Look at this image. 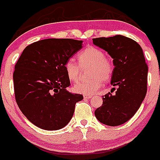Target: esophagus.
<instances>
[{
    "label": "esophagus",
    "mask_w": 160,
    "mask_h": 160,
    "mask_svg": "<svg viewBox=\"0 0 160 160\" xmlns=\"http://www.w3.org/2000/svg\"><path fill=\"white\" fill-rule=\"evenodd\" d=\"M92 97V95H89V94H84L83 95V98H85V99H89V98H91Z\"/></svg>",
    "instance_id": "1"
}]
</instances>
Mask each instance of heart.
<instances>
[{"mask_svg": "<svg viewBox=\"0 0 160 160\" xmlns=\"http://www.w3.org/2000/svg\"><path fill=\"white\" fill-rule=\"evenodd\" d=\"M79 64L73 60L69 59L65 62L64 69L70 81H78L81 75V67L90 66L88 75L91 77L88 80H82L74 85L77 92L92 94L102 87V82L109 81L114 72V65L109 58L105 57L102 49L89 46L84 48L78 54Z\"/></svg>", "mask_w": 160, "mask_h": 160, "instance_id": "b5f03b06", "label": "heart"}]
</instances>
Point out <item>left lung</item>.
Listing matches in <instances>:
<instances>
[{
    "label": "left lung",
    "instance_id": "8db88e82",
    "mask_svg": "<svg viewBox=\"0 0 160 160\" xmlns=\"http://www.w3.org/2000/svg\"><path fill=\"white\" fill-rule=\"evenodd\" d=\"M93 44L103 48L113 58L114 72L112 90L102 96L103 103L95 111L101 123L116 126L126 123L135 114L147 92L148 66L140 44L123 35L92 39Z\"/></svg>",
    "mask_w": 160,
    "mask_h": 160
}]
</instances>
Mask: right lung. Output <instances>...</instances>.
Listing matches in <instances>:
<instances>
[{"label":"right lung","mask_w":160,"mask_h":160,"mask_svg":"<svg viewBox=\"0 0 160 160\" xmlns=\"http://www.w3.org/2000/svg\"><path fill=\"white\" fill-rule=\"evenodd\" d=\"M82 40L47 39L24 49L13 73L15 98L18 107L34 126L47 131L64 127L83 99L68 92L70 80L65 62L82 48Z\"/></svg>","instance_id":"1"}]
</instances>
